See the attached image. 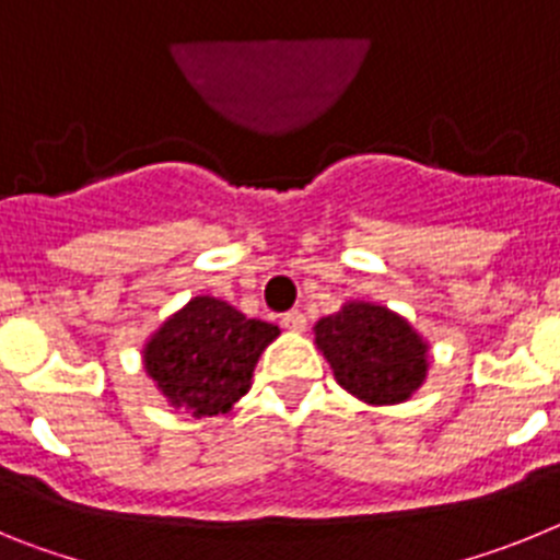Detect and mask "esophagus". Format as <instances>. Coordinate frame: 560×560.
<instances>
[{
  "label": "esophagus",
  "instance_id": "1",
  "mask_svg": "<svg viewBox=\"0 0 560 560\" xmlns=\"http://www.w3.org/2000/svg\"><path fill=\"white\" fill-rule=\"evenodd\" d=\"M280 323H283L285 330H294V334H300V330H305V314L303 311H285Z\"/></svg>",
  "mask_w": 560,
  "mask_h": 560
}]
</instances>
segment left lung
<instances>
[{
    "label": "left lung",
    "mask_w": 560,
    "mask_h": 560,
    "mask_svg": "<svg viewBox=\"0 0 560 560\" xmlns=\"http://www.w3.org/2000/svg\"><path fill=\"white\" fill-rule=\"evenodd\" d=\"M334 378L370 407L404 404L427 381L429 345L387 305L353 300L314 325Z\"/></svg>",
    "instance_id": "obj_1"
}]
</instances>
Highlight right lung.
<instances>
[{"label":"right lung","instance_id":"obj_1","mask_svg":"<svg viewBox=\"0 0 560 560\" xmlns=\"http://www.w3.org/2000/svg\"><path fill=\"white\" fill-rule=\"evenodd\" d=\"M280 328L246 319L219 296H192L142 348L148 378L192 418L226 415L252 387V373Z\"/></svg>","mask_w":560,"mask_h":560}]
</instances>
